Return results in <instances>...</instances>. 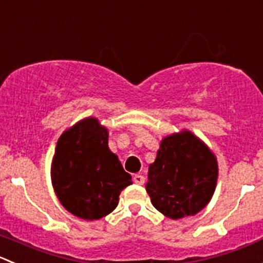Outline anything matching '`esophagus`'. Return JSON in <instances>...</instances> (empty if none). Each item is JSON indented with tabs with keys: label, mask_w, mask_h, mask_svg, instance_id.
I'll return each instance as SVG.
<instances>
[{
	"label": "esophagus",
	"mask_w": 263,
	"mask_h": 263,
	"mask_svg": "<svg viewBox=\"0 0 263 263\" xmlns=\"http://www.w3.org/2000/svg\"><path fill=\"white\" fill-rule=\"evenodd\" d=\"M134 181H135V183H137V185H142V183L145 182V177L142 175H135Z\"/></svg>",
	"instance_id": "1"
}]
</instances>
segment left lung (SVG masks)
Returning <instances> with one entry per match:
<instances>
[{"mask_svg":"<svg viewBox=\"0 0 263 263\" xmlns=\"http://www.w3.org/2000/svg\"><path fill=\"white\" fill-rule=\"evenodd\" d=\"M218 177L215 153L189 129L163 137L145 185L152 204L178 220L199 213L212 199Z\"/></svg>","mask_w":263,"mask_h":263,"instance_id":"8db88e82","label":"left lung"}]
</instances>
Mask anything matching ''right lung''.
Here are the masks:
<instances>
[{"instance_id":"obj_1","label":"right lung","mask_w":263,"mask_h":263,"mask_svg":"<svg viewBox=\"0 0 263 263\" xmlns=\"http://www.w3.org/2000/svg\"><path fill=\"white\" fill-rule=\"evenodd\" d=\"M109 131L95 117L81 119L59 137L51 162L53 191L68 212L95 221L113 212L132 183L109 149Z\"/></svg>"}]
</instances>
